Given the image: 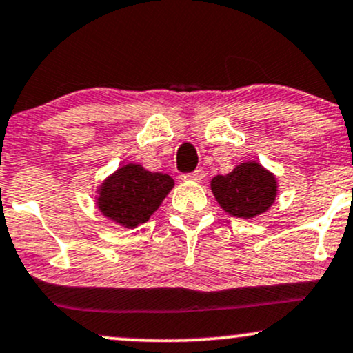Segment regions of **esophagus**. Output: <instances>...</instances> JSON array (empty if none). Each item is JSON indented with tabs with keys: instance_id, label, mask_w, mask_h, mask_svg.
I'll list each match as a JSON object with an SVG mask.
<instances>
[{
	"instance_id": "34e87169",
	"label": "esophagus",
	"mask_w": 353,
	"mask_h": 353,
	"mask_svg": "<svg viewBox=\"0 0 353 353\" xmlns=\"http://www.w3.org/2000/svg\"><path fill=\"white\" fill-rule=\"evenodd\" d=\"M203 176H205V172H203V169H195L194 172H189V174H184V176L181 177L182 181H194V182H201L203 179Z\"/></svg>"
}]
</instances>
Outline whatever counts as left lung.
Wrapping results in <instances>:
<instances>
[{"instance_id":"obj_1","label":"left lung","mask_w":353,"mask_h":353,"mask_svg":"<svg viewBox=\"0 0 353 353\" xmlns=\"http://www.w3.org/2000/svg\"><path fill=\"white\" fill-rule=\"evenodd\" d=\"M212 192L220 207L233 217L253 219L273 203L276 179L258 163H243L227 176H215Z\"/></svg>"}]
</instances>
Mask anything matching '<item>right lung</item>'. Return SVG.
<instances>
[{
  "label": "right lung",
  "mask_w": 353,
  "mask_h": 353,
  "mask_svg": "<svg viewBox=\"0 0 353 353\" xmlns=\"http://www.w3.org/2000/svg\"><path fill=\"white\" fill-rule=\"evenodd\" d=\"M172 185L168 174L150 172L138 164L123 165L101 185L99 207L113 222L136 227L150 220Z\"/></svg>",
  "instance_id": "1"
}]
</instances>
